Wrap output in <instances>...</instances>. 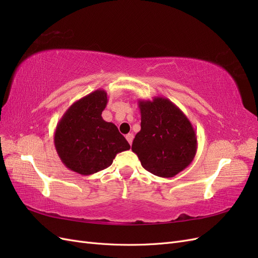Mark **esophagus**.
<instances>
[{"label": "esophagus", "instance_id": "1", "mask_svg": "<svg viewBox=\"0 0 258 258\" xmlns=\"http://www.w3.org/2000/svg\"><path fill=\"white\" fill-rule=\"evenodd\" d=\"M126 139H127V141L129 142V144L131 145V144H132V141H134V134H128V135L126 136Z\"/></svg>", "mask_w": 258, "mask_h": 258}]
</instances>
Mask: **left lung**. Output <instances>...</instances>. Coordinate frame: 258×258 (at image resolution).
<instances>
[{"mask_svg":"<svg viewBox=\"0 0 258 258\" xmlns=\"http://www.w3.org/2000/svg\"><path fill=\"white\" fill-rule=\"evenodd\" d=\"M140 130L131 150L142 167L160 177H173L188 167L197 153V136L187 116L163 97L139 100Z\"/></svg>","mask_w":258,"mask_h":258,"instance_id":"left-lung-1","label":"left lung"}]
</instances>
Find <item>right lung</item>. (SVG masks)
I'll return each mask as SVG.
<instances>
[{
	"mask_svg": "<svg viewBox=\"0 0 258 258\" xmlns=\"http://www.w3.org/2000/svg\"><path fill=\"white\" fill-rule=\"evenodd\" d=\"M107 93L97 89L77 100L61 117L53 143L62 163L71 171L90 175L112 165L130 145L113 122L102 118Z\"/></svg>",
	"mask_w": 258,
	"mask_h": 258,
	"instance_id": "add662e5",
	"label": "right lung"
}]
</instances>
